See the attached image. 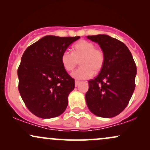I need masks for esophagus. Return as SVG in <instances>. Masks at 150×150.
<instances>
[{
    "mask_svg": "<svg viewBox=\"0 0 150 150\" xmlns=\"http://www.w3.org/2000/svg\"><path fill=\"white\" fill-rule=\"evenodd\" d=\"M80 81L75 80V87H77V86H78L79 84H80Z\"/></svg>",
    "mask_w": 150,
    "mask_h": 150,
    "instance_id": "34e87169",
    "label": "esophagus"
}]
</instances>
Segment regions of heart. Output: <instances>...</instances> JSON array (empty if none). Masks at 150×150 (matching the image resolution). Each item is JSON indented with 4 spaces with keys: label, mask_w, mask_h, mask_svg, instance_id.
<instances>
[{
    "label": "heart",
    "mask_w": 150,
    "mask_h": 150,
    "mask_svg": "<svg viewBox=\"0 0 150 150\" xmlns=\"http://www.w3.org/2000/svg\"><path fill=\"white\" fill-rule=\"evenodd\" d=\"M61 61L63 68L68 72L73 71L80 62V67L72 73V76L82 80L89 78L102 70L105 56L104 51L95 48L92 42L80 40L73 46V53L69 51L63 52Z\"/></svg>",
    "instance_id": "heart-1"
}]
</instances>
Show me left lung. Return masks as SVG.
Listing matches in <instances>:
<instances>
[{
  "label": "left lung",
  "mask_w": 150,
  "mask_h": 150,
  "mask_svg": "<svg viewBox=\"0 0 150 150\" xmlns=\"http://www.w3.org/2000/svg\"><path fill=\"white\" fill-rule=\"evenodd\" d=\"M104 51V67L89 80L85 99L89 111L102 118H112L128 106L135 88L137 68L125 44L106 34L87 36Z\"/></svg>",
  "instance_id": "1"
}]
</instances>
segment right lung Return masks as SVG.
<instances>
[{"instance_id":"1","label":"right lung","mask_w":150,"mask_h":150,"mask_svg":"<svg viewBox=\"0 0 150 150\" xmlns=\"http://www.w3.org/2000/svg\"><path fill=\"white\" fill-rule=\"evenodd\" d=\"M80 37L48 35L30 45L22 55L18 70V89L27 108L42 118L62 114L75 80L62 65L61 57Z\"/></svg>"}]
</instances>
